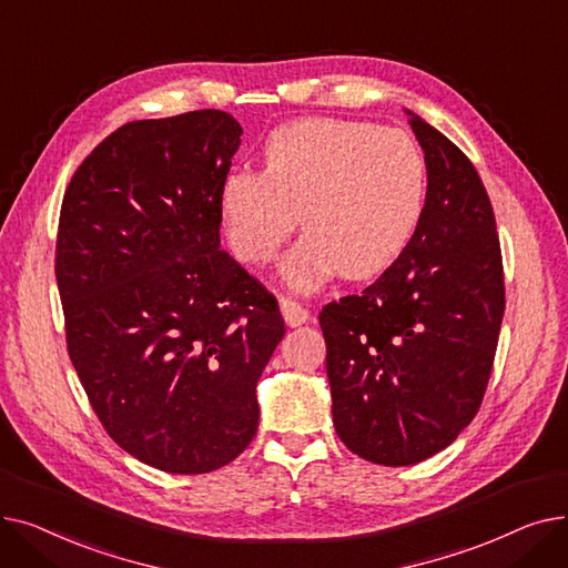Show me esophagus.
I'll return each instance as SVG.
<instances>
[{
    "label": "esophagus",
    "instance_id": "obj_1",
    "mask_svg": "<svg viewBox=\"0 0 568 568\" xmlns=\"http://www.w3.org/2000/svg\"><path fill=\"white\" fill-rule=\"evenodd\" d=\"M281 313H283L287 326H302V324H306L311 320V313L302 304H296L292 300H285V296L281 300Z\"/></svg>",
    "mask_w": 568,
    "mask_h": 568
}]
</instances>
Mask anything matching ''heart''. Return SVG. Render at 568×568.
I'll return each mask as SVG.
<instances>
[{
  "mask_svg": "<svg viewBox=\"0 0 568 568\" xmlns=\"http://www.w3.org/2000/svg\"><path fill=\"white\" fill-rule=\"evenodd\" d=\"M426 163L396 129L311 116L276 129L262 149V172L236 170L221 186V216L232 253L272 260L300 225L285 255L290 287L311 292L341 272L366 281L386 272L419 227Z\"/></svg>",
  "mask_w": 568,
  "mask_h": 568,
  "instance_id": "1",
  "label": "heart"
}]
</instances>
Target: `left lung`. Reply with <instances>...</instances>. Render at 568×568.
<instances>
[{
    "label": "left lung",
    "instance_id": "8db88e82",
    "mask_svg": "<svg viewBox=\"0 0 568 568\" xmlns=\"http://www.w3.org/2000/svg\"><path fill=\"white\" fill-rule=\"evenodd\" d=\"M424 149V214L403 255L362 294L324 306L338 437L405 467L449 446L481 405L504 315L495 216L460 149L405 110Z\"/></svg>",
    "mask_w": 568,
    "mask_h": 568
}]
</instances>
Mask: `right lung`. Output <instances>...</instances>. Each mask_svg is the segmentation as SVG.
Here are the masks:
<instances>
[{
  "label": "right lung",
  "mask_w": 568,
  "mask_h": 568,
  "mask_svg": "<svg viewBox=\"0 0 568 568\" xmlns=\"http://www.w3.org/2000/svg\"><path fill=\"white\" fill-rule=\"evenodd\" d=\"M223 110L142 119L75 170L54 274L71 362L108 435L144 465L204 474L257 430L278 302L221 251V186L242 144Z\"/></svg>",
  "instance_id": "right-lung-1"
}]
</instances>
